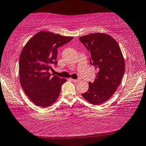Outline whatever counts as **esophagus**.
<instances>
[{"label":"esophagus","mask_w":146,"mask_h":146,"mask_svg":"<svg viewBox=\"0 0 146 146\" xmlns=\"http://www.w3.org/2000/svg\"><path fill=\"white\" fill-rule=\"evenodd\" d=\"M71 80L73 81L74 82H78L80 80V78H78V79H73V78H71Z\"/></svg>","instance_id":"esophagus-1"}]
</instances>
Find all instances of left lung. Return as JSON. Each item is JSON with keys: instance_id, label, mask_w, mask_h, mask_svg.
Instances as JSON below:
<instances>
[{"instance_id": "left-lung-1", "label": "left lung", "mask_w": 146, "mask_h": 146, "mask_svg": "<svg viewBox=\"0 0 146 146\" xmlns=\"http://www.w3.org/2000/svg\"><path fill=\"white\" fill-rule=\"evenodd\" d=\"M79 40L90 53V64L97 70V78L89 82L82 97L92 104L107 101L120 85L125 71V62L117 41L106 33H96L80 36Z\"/></svg>"}]
</instances>
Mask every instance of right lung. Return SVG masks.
<instances>
[{
    "label": "right lung",
    "mask_w": 146,
    "mask_h": 146,
    "mask_svg": "<svg viewBox=\"0 0 146 146\" xmlns=\"http://www.w3.org/2000/svg\"><path fill=\"white\" fill-rule=\"evenodd\" d=\"M72 39L73 36L41 31L29 39L22 50L20 82L24 93L36 106L48 107L58 98L66 79L52 76L49 70H53V65H57V49Z\"/></svg>",
    "instance_id": "1"
}]
</instances>
